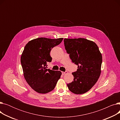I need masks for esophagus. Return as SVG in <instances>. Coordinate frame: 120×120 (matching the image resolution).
<instances>
[{
	"label": "esophagus",
	"mask_w": 120,
	"mask_h": 120,
	"mask_svg": "<svg viewBox=\"0 0 120 120\" xmlns=\"http://www.w3.org/2000/svg\"><path fill=\"white\" fill-rule=\"evenodd\" d=\"M62 73L63 75H65L66 74H67L68 73V72L67 71H65V72H64V71H62Z\"/></svg>",
	"instance_id": "34e87169"
}]
</instances>
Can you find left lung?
Wrapping results in <instances>:
<instances>
[{
    "instance_id": "obj_1",
    "label": "left lung",
    "mask_w": 120,
    "mask_h": 120,
    "mask_svg": "<svg viewBox=\"0 0 120 120\" xmlns=\"http://www.w3.org/2000/svg\"><path fill=\"white\" fill-rule=\"evenodd\" d=\"M64 45L73 63L78 65L72 73L73 81L67 84L76 94L89 91L96 84L101 72L102 55L96 44L85 38H65Z\"/></svg>"
}]
</instances>
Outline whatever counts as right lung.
<instances>
[{
	"label": "right lung",
	"instance_id": "right-lung-1",
	"mask_svg": "<svg viewBox=\"0 0 120 120\" xmlns=\"http://www.w3.org/2000/svg\"><path fill=\"white\" fill-rule=\"evenodd\" d=\"M63 39L40 37L30 41L25 46L21 56L23 75L31 89L38 93L52 91L61 77L60 71L47 68V63L52 60L50 50Z\"/></svg>",
	"mask_w": 120,
	"mask_h": 120
}]
</instances>
